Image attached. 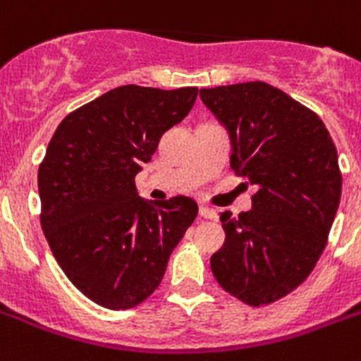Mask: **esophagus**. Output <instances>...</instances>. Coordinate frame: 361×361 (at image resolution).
Listing matches in <instances>:
<instances>
[{
  "instance_id": "obj_1",
  "label": "esophagus",
  "mask_w": 361,
  "mask_h": 361,
  "mask_svg": "<svg viewBox=\"0 0 361 361\" xmlns=\"http://www.w3.org/2000/svg\"><path fill=\"white\" fill-rule=\"evenodd\" d=\"M198 213H200V216H204V219H209V221H215L216 219V211L211 209V207L207 206H200Z\"/></svg>"
}]
</instances>
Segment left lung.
<instances>
[{
    "label": "left lung",
    "mask_w": 361,
    "mask_h": 361,
    "mask_svg": "<svg viewBox=\"0 0 361 361\" xmlns=\"http://www.w3.org/2000/svg\"><path fill=\"white\" fill-rule=\"evenodd\" d=\"M230 131L231 169L256 185L252 209L221 213L226 241L211 256L219 286L259 307L295 291L328 243L341 198L338 150L323 120L263 81L202 89Z\"/></svg>",
    "instance_id": "8db88e82"
}]
</instances>
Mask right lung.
Segmentation results:
<instances>
[{
	"instance_id": "obj_1",
	"label": "right lung",
	"mask_w": 361,
	"mask_h": 361,
	"mask_svg": "<svg viewBox=\"0 0 361 361\" xmlns=\"http://www.w3.org/2000/svg\"><path fill=\"white\" fill-rule=\"evenodd\" d=\"M196 96V87L124 85L66 114L49 140L38 166L40 224L66 278L98 306L145 302L198 215L189 196L150 204L135 185Z\"/></svg>"
}]
</instances>
